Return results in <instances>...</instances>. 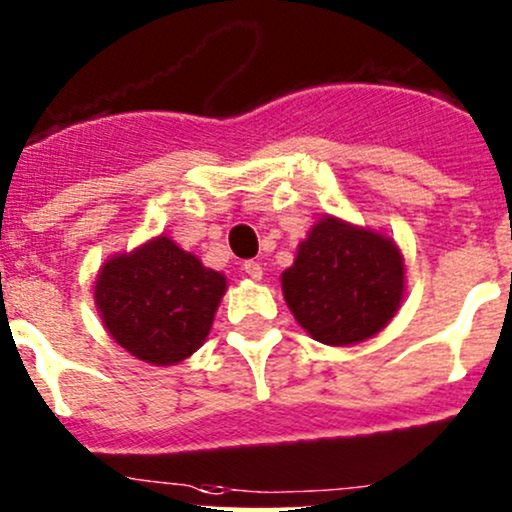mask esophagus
I'll return each mask as SVG.
<instances>
[{
  "label": "esophagus",
  "mask_w": 512,
  "mask_h": 512,
  "mask_svg": "<svg viewBox=\"0 0 512 512\" xmlns=\"http://www.w3.org/2000/svg\"><path fill=\"white\" fill-rule=\"evenodd\" d=\"M243 269H245L247 277L255 279V282H260V279H262V265H260V262L245 260V262H243Z\"/></svg>",
  "instance_id": "34e87169"
}]
</instances>
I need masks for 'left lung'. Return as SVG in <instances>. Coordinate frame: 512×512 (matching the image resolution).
Segmentation results:
<instances>
[{"mask_svg": "<svg viewBox=\"0 0 512 512\" xmlns=\"http://www.w3.org/2000/svg\"><path fill=\"white\" fill-rule=\"evenodd\" d=\"M282 294L313 340L350 347L391 323L406 294V260L381 230L325 213L282 272Z\"/></svg>", "mask_w": 512, "mask_h": 512, "instance_id": "1", "label": "left lung"}]
</instances>
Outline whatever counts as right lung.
I'll list each match as a JSON object with an SVG mask.
<instances>
[{"label":"right lung","instance_id":"add662e5","mask_svg":"<svg viewBox=\"0 0 512 512\" xmlns=\"http://www.w3.org/2000/svg\"><path fill=\"white\" fill-rule=\"evenodd\" d=\"M226 289V274L204 267L167 235H155L101 265L94 303L123 350L172 367L204 345Z\"/></svg>","mask_w":512,"mask_h":512}]
</instances>
